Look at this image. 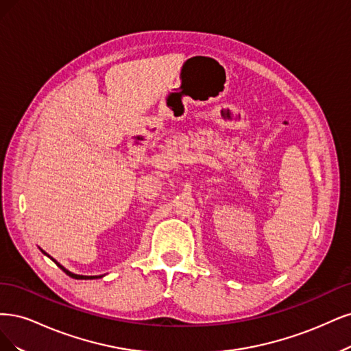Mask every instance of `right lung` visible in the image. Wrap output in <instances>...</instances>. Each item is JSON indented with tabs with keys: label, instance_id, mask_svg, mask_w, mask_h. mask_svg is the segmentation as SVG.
Returning <instances> with one entry per match:
<instances>
[{
	"label": "right lung",
	"instance_id": "1",
	"mask_svg": "<svg viewBox=\"0 0 351 351\" xmlns=\"http://www.w3.org/2000/svg\"><path fill=\"white\" fill-rule=\"evenodd\" d=\"M40 251H42V250H40ZM42 252H43L45 255H47V256H49V258L52 259V261H53L56 265H58V267H60V268L64 271V273H65L66 276H70L71 278H75V280H95V278H101V277H104V276H78V274H74V273H71V271H69V269H66V268H64V267H62L60 263H56L55 259H53L51 255H48V254L45 252V251H42Z\"/></svg>",
	"mask_w": 351,
	"mask_h": 351
}]
</instances>
